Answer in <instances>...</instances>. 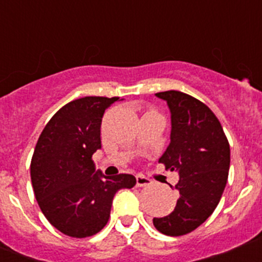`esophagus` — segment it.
I'll return each mask as SVG.
<instances>
[{
    "label": "esophagus",
    "instance_id": "obj_1",
    "mask_svg": "<svg viewBox=\"0 0 262 262\" xmlns=\"http://www.w3.org/2000/svg\"><path fill=\"white\" fill-rule=\"evenodd\" d=\"M151 184V180L149 178L144 177V175L139 174L136 175V185L137 187H147V185Z\"/></svg>",
    "mask_w": 262,
    "mask_h": 262
}]
</instances>
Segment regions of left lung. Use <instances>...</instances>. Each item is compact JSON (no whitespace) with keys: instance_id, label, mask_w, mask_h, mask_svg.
<instances>
[{"instance_id":"obj_1","label":"left lung","mask_w":262,"mask_h":262,"mask_svg":"<svg viewBox=\"0 0 262 262\" xmlns=\"http://www.w3.org/2000/svg\"><path fill=\"white\" fill-rule=\"evenodd\" d=\"M156 96L168 102L171 112L170 144L159 163L166 170H178L180 179L175 185L179 198L174 211L154 218L152 223L166 236H183L206 222L220 203L228 179L230 144L203 102L179 91Z\"/></svg>"}]
</instances>
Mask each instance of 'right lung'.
I'll return each mask as SVG.
<instances>
[{"label":"right lung","mask_w":262,"mask_h":262,"mask_svg":"<svg viewBox=\"0 0 262 262\" xmlns=\"http://www.w3.org/2000/svg\"><path fill=\"white\" fill-rule=\"evenodd\" d=\"M120 97H83L61 107L42 130L32 154L35 198L51 226L84 238L107 225L117 190L131 189V174L104 177L92 155L101 149V123L107 107Z\"/></svg>","instance_id":"right-lung-1"}]
</instances>
